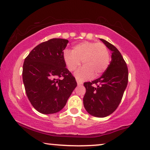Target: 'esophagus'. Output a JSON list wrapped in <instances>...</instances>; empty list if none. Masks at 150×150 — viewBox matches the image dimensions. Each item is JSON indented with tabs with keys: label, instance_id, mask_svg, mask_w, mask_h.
<instances>
[{
	"label": "esophagus",
	"instance_id": "esophagus-1",
	"mask_svg": "<svg viewBox=\"0 0 150 150\" xmlns=\"http://www.w3.org/2000/svg\"><path fill=\"white\" fill-rule=\"evenodd\" d=\"M76 81H77L78 85H82V84H83V83H82L81 81H80L79 79H76Z\"/></svg>",
	"mask_w": 150,
	"mask_h": 150
}]
</instances>
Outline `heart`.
I'll list each match as a JSON object with an SVG mask.
<instances>
[{
    "label": "heart",
    "instance_id": "obj_1",
    "mask_svg": "<svg viewBox=\"0 0 150 150\" xmlns=\"http://www.w3.org/2000/svg\"><path fill=\"white\" fill-rule=\"evenodd\" d=\"M63 59L69 71H74L84 66L76 73L79 79H86L93 76H100L108 68L110 52L108 47L101 42H83L73 47L72 50H65Z\"/></svg>",
    "mask_w": 150,
    "mask_h": 150
}]
</instances>
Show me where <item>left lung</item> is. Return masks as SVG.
Listing matches in <instances>:
<instances>
[{
  "label": "left lung",
  "instance_id": "left-lung-1",
  "mask_svg": "<svg viewBox=\"0 0 150 150\" xmlns=\"http://www.w3.org/2000/svg\"><path fill=\"white\" fill-rule=\"evenodd\" d=\"M100 40L112 51V60L101 76L84 83L83 104L90 115L104 117L112 113L121 102L128 85V69L116 47L103 39Z\"/></svg>",
  "mask_w": 150,
  "mask_h": 150
}]
</instances>
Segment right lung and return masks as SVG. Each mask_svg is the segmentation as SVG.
Returning a JSON list of instances; mask_svg holds the SVG:
<instances>
[{"label":"right lung","mask_w":150,"mask_h":150,"mask_svg":"<svg viewBox=\"0 0 150 150\" xmlns=\"http://www.w3.org/2000/svg\"><path fill=\"white\" fill-rule=\"evenodd\" d=\"M67 43L64 39H51L35 47L24 59L22 79L26 96L41 113L61 110L77 86L63 59Z\"/></svg>","instance_id":"right-lung-1"}]
</instances>
